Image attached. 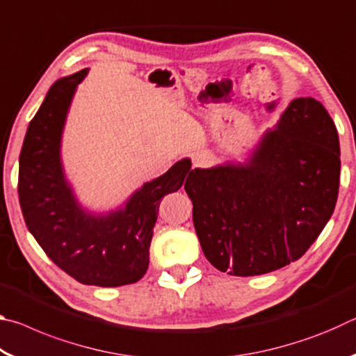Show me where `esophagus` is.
<instances>
[{"label":"esophagus","mask_w":356,"mask_h":356,"mask_svg":"<svg viewBox=\"0 0 356 356\" xmlns=\"http://www.w3.org/2000/svg\"><path fill=\"white\" fill-rule=\"evenodd\" d=\"M210 159H212V156H210V154H207V152H197V154L193 155V166H195V168L207 166L210 163Z\"/></svg>","instance_id":"obj_1"}]
</instances>
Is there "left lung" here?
<instances>
[{"label":"left lung","instance_id":"8db88e82","mask_svg":"<svg viewBox=\"0 0 356 356\" xmlns=\"http://www.w3.org/2000/svg\"><path fill=\"white\" fill-rule=\"evenodd\" d=\"M339 136L325 106L293 99L243 163L196 168L185 184L207 261L234 276L297 261L333 215Z\"/></svg>","mask_w":356,"mask_h":356}]
</instances>
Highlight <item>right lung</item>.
<instances>
[{
  "label": "right lung",
  "instance_id": "obj_1",
  "mask_svg": "<svg viewBox=\"0 0 356 356\" xmlns=\"http://www.w3.org/2000/svg\"><path fill=\"white\" fill-rule=\"evenodd\" d=\"M88 72L59 78L29 122L20 152V207L42 250L72 278L100 287L134 284L149 267L161 197L186 184L191 160H179L116 210L94 213L84 209L65 177L61 140L72 99Z\"/></svg>",
  "mask_w": 356,
  "mask_h": 356
}]
</instances>
